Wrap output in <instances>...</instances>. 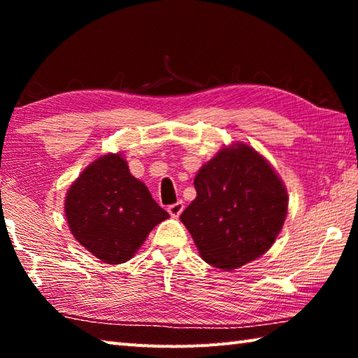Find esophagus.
<instances>
[{"label": "esophagus", "instance_id": "1", "mask_svg": "<svg viewBox=\"0 0 358 358\" xmlns=\"http://www.w3.org/2000/svg\"><path fill=\"white\" fill-rule=\"evenodd\" d=\"M183 210H185L183 202L172 203V205H169V208H167V211H169V213H171L172 217H178V216L181 215V211H183Z\"/></svg>", "mask_w": 358, "mask_h": 358}]
</instances>
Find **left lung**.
Masks as SVG:
<instances>
[{
    "label": "left lung",
    "mask_w": 358,
    "mask_h": 358,
    "mask_svg": "<svg viewBox=\"0 0 358 358\" xmlns=\"http://www.w3.org/2000/svg\"><path fill=\"white\" fill-rule=\"evenodd\" d=\"M197 197L181 213L205 262L226 271L270 250L287 215V191L250 145L222 148L194 178Z\"/></svg>",
    "instance_id": "1"
}]
</instances>
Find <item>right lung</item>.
<instances>
[{
	"label": "right lung",
	"mask_w": 358,
	"mask_h": 358,
	"mask_svg": "<svg viewBox=\"0 0 358 358\" xmlns=\"http://www.w3.org/2000/svg\"><path fill=\"white\" fill-rule=\"evenodd\" d=\"M64 213L74 238L106 264H123L169 217L121 155L92 162L71 185Z\"/></svg>",
	"instance_id": "1"
}]
</instances>
